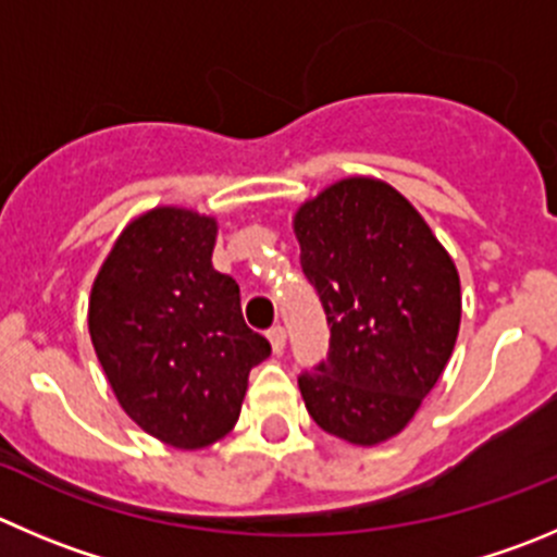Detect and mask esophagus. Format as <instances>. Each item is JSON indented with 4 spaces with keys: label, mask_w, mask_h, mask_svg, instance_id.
<instances>
[{
    "label": "esophagus",
    "mask_w": 557,
    "mask_h": 557,
    "mask_svg": "<svg viewBox=\"0 0 557 557\" xmlns=\"http://www.w3.org/2000/svg\"><path fill=\"white\" fill-rule=\"evenodd\" d=\"M268 338H270V344H273V352H282L284 344H287V331H284L282 325H273L268 331Z\"/></svg>",
    "instance_id": "obj_1"
}]
</instances>
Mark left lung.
<instances>
[{"label":"left lung","instance_id":"8db88e82","mask_svg":"<svg viewBox=\"0 0 557 557\" xmlns=\"http://www.w3.org/2000/svg\"><path fill=\"white\" fill-rule=\"evenodd\" d=\"M295 235L331 327L327 358L298 377L306 410L342 441L377 446L410 423L451 358L457 268L405 196L372 177L306 202Z\"/></svg>","mask_w":557,"mask_h":557}]
</instances>
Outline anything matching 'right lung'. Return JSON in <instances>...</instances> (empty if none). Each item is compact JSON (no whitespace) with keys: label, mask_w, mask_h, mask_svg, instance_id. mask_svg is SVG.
<instances>
[{"label":"right lung","mask_w":557,"mask_h":557,"mask_svg":"<svg viewBox=\"0 0 557 557\" xmlns=\"http://www.w3.org/2000/svg\"><path fill=\"white\" fill-rule=\"evenodd\" d=\"M213 219L156 208L131 221L100 268L89 336L123 410L158 441L202 448L237 423L248 372L270 355L213 268Z\"/></svg>","instance_id":"1"}]
</instances>
